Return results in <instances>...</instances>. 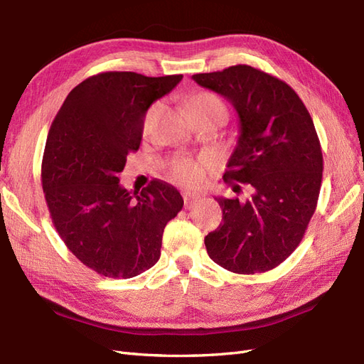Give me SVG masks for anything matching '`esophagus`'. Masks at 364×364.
Instances as JSON below:
<instances>
[{
  "label": "esophagus",
  "mask_w": 364,
  "mask_h": 364,
  "mask_svg": "<svg viewBox=\"0 0 364 364\" xmlns=\"http://www.w3.org/2000/svg\"><path fill=\"white\" fill-rule=\"evenodd\" d=\"M199 200H200V196L199 194H191V193H185L183 194L185 209H191Z\"/></svg>",
  "instance_id": "34e87169"
}]
</instances>
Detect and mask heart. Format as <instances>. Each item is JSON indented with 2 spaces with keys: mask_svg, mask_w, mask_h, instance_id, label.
Returning a JSON list of instances; mask_svg holds the SVG:
<instances>
[{
  "mask_svg": "<svg viewBox=\"0 0 364 364\" xmlns=\"http://www.w3.org/2000/svg\"><path fill=\"white\" fill-rule=\"evenodd\" d=\"M211 105H222V102L214 94L209 92H197L188 98V109L191 114ZM153 114H155V106L149 109L144 115V119H142V132L144 134H147L151 127ZM209 167H211V161L208 158L176 159L170 165V179L183 186H199L203 182Z\"/></svg>",
  "mask_w": 364,
  "mask_h": 364,
  "instance_id": "heart-1",
  "label": "heart"
}]
</instances>
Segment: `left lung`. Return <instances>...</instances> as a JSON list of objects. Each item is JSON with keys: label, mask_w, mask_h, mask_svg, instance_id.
<instances>
[{"label": "left lung", "mask_w": 364, "mask_h": 364, "mask_svg": "<svg viewBox=\"0 0 364 364\" xmlns=\"http://www.w3.org/2000/svg\"><path fill=\"white\" fill-rule=\"evenodd\" d=\"M194 82L234 105L238 144L223 179L246 200L217 197L223 220L205 237L208 255L223 269L253 274L287 259L304 238L322 185L321 141L291 86L249 65L194 74Z\"/></svg>", "instance_id": "left-lung-1"}]
</instances>
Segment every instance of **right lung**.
Instances as JSON below:
<instances>
[{
	"label": "right lung",
	"mask_w": 364,
	"mask_h": 364,
	"mask_svg": "<svg viewBox=\"0 0 364 364\" xmlns=\"http://www.w3.org/2000/svg\"><path fill=\"white\" fill-rule=\"evenodd\" d=\"M182 77L91 75L65 98L50 127L41 181L51 222L73 255L102 277L127 279L155 266L164 228L183 206L167 182L155 179L132 194L118 179L139 149L147 109Z\"/></svg>",
	"instance_id": "obj_1"
}]
</instances>
